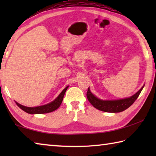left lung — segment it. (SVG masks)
Here are the masks:
<instances>
[{
  "instance_id": "left-lung-1",
  "label": "left lung",
  "mask_w": 156,
  "mask_h": 156,
  "mask_svg": "<svg viewBox=\"0 0 156 156\" xmlns=\"http://www.w3.org/2000/svg\"><path fill=\"white\" fill-rule=\"evenodd\" d=\"M144 86V85L142 86V87L132 96L125 99L115 100H103L98 98L91 93L89 87L87 92V98L89 102L97 109L105 112L118 113L125 111L136 101L140 94L141 93Z\"/></svg>"
}]
</instances>
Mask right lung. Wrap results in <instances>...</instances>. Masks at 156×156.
Wrapping results in <instances>:
<instances>
[{
    "instance_id": "add662e5",
    "label": "right lung",
    "mask_w": 156,
    "mask_h": 156,
    "mask_svg": "<svg viewBox=\"0 0 156 156\" xmlns=\"http://www.w3.org/2000/svg\"><path fill=\"white\" fill-rule=\"evenodd\" d=\"M68 87L69 86L66 87L63 89L61 93L59 94V96H58L54 101H52L51 102H50V103H48L47 105H43V106L28 107L18 103L17 102H16V104L21 109L28 113H30V114H41V113H47L52 112H54V111L56 110L60 106V105H61L62 102L63 98H64L65 92L67 91Z\"/></svg>"
}]
</instances>
